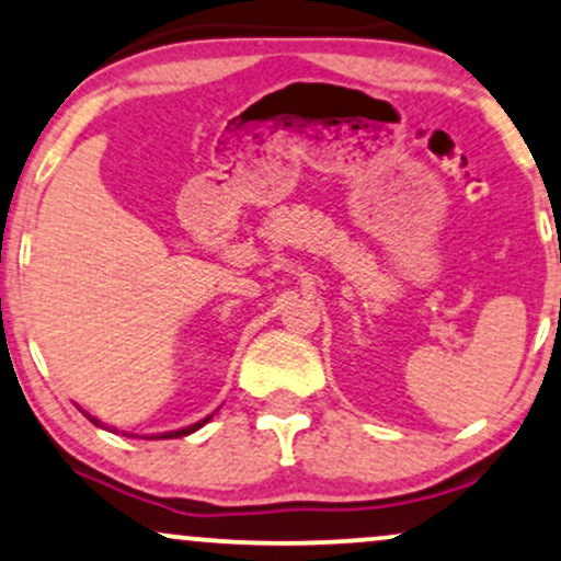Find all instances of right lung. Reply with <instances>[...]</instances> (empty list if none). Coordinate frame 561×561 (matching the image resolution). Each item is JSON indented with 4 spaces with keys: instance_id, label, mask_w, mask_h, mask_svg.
Masks as SVG:
<instances>
[{
    "instance_id": "right-lung-1",
    "label": "right lung",
    "mask_w": 561,
    "mask_h": 561,
    "mask_svg": "<svg viewBox=\"0 0 561 561\" xmlns=\"http://www.w3.org/2000/svg\"><path fill=\"white\" fill-rule=\"evenodd\" d=\"M211 417H214V415H208V417H204V421L193 423V426H187V428H180V431H170V434H161L159 438H180V436H187V434H193V431H198L201 426H206V423H208V421H211ZM91 421H93V423H96V426H99V421H96V417H91Z\"/></svg>"
}]
</instances>
